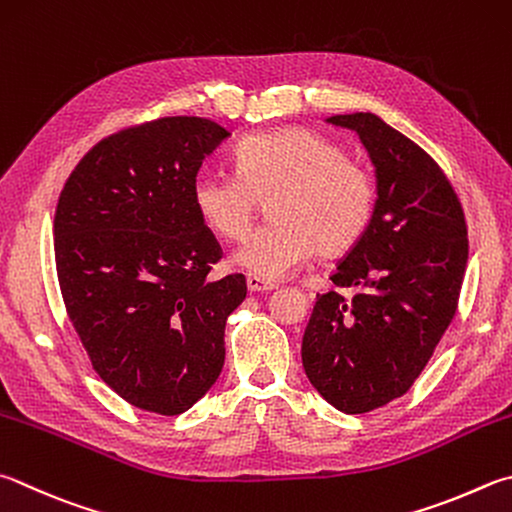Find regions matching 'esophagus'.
<instances>
[{
  "label": "esophagus",
  "mask_w": 512,
  "mask_h": 512,
  "mask_svg": "<svg viewBox=\"0 0 512 512\" xmlns=\"http://www.w3.org/2000/svg\"><path fill=\"white\" fill-rule=\"evenodd\" d=\"M246 286H248L250 293H266V291H273V288H275L273 282H266V280H262V277H257V275H248L246 277Z\"/></svg>",
  "instance_id": "34e87169"
}]
</instances>
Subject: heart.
<instances>
[{
    "instance_id": "b5f03b06",
    "label": "heart",
    "mask_w": 512,
    "mask_h": 512,
    "mask_svg": "<svg viewBox=\"0 0 512 512\" xmlns=\"http://www.w3.org/2000/svg\"><path fill=\"white\" fill-rule=\"evenodd\" d=\"M235 159L237 174H194L192 206L215 235L237 241L268 201L273 221L232 255L248 273L280 280L315 250L342 255L365 237L376 210V179L331 138L306 127L273 129L244 138Z\"/></svg>"
}]
</instances>
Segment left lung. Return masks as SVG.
I'll return each instance as SVG.
<instances>
[{
  "label": "left lung",
  "mask_w": 512,
  "mask_h": 512,
  "mask_svg": "<svg viewBox=\"0 0 512 512\" xmlns=\"http://www.w3.org/2000/svg\"><path fill=\"white\" fill-rule=\"evenodd\" d=\"M376 167L374 219L318 295L302 365L324 401L365 414L403 396L457 313L468 228L457 192L427 152L376 114H340Z\"/></svg>",
  "instance_id": "left-lung-1"
}]
</instances>
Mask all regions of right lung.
Returning <instances> with one entry per match:
<instances>
[{
	"instance_id": "1",
	"label": "right lung",
	"mask_w": 512,
	"mask_h": 512,
	"mask_svg": "<svg viewBox=\"0 0 512 512\" xmlns=\"http://www.w3.org/2000/svg\"><path fill=\"white\" fill-rule=\"evenodd\" d=\"M230 136L170 116L91 147L55 210L64 306L96 374L134 407L174 416L215 385L241 273L212 280L221 246L192 206V179Z\"/></svg>"
}]
</instances>
